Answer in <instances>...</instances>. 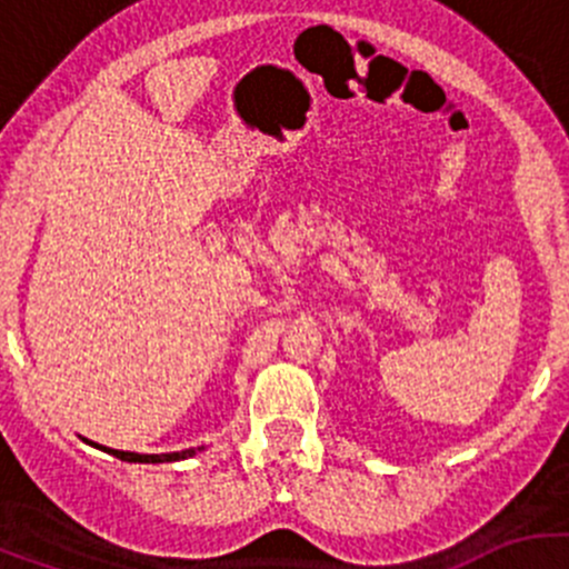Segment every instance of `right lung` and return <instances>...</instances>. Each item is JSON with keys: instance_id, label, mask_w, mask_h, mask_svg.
Here are the masks:
<instances>
[{"instance_id": "1", "label": "right lung", "mask_w": 569, "mask_h": 569, "mask_svg": "<svg viewBox=\"0 0 569 569\" xmlns=\"http://www.w3.org/2000/svg\"><path fill=\"white\" fill-rule=\"evenodd\" d=\"M93 449H101L107 451V455L118 457V460L123 462H146V465H159V462H181V460H189V457L200 455L203 451V446H198V449H183V451H170V455H137V451H118V449H107V446H99L93 443V440H88Z\"/></svg>"}]
</instances>
